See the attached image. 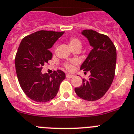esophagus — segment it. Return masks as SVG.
<instances>
[{"label": "esophagus", "instance_id": "obj_1", "mask_svg": "<svg viewBox=\"0 0 134 134\" xmlns=\"http://www.w3.org/2000/svg\"><path fill=\"white\" fill-rule=\"evenodd\" d=\"M66 77H67V78H71V77H74V75H71V74H66Z\"/></svg>", "mask_w": 134, "mask_h": 134}]
</instances>
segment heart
<instances>
[{
    "label": "heart",
    "instance_id": "obj_1",
    "mask_svg": "<svg viewBox=\"0 0 134 134\" xmlns=\"http://www.w3.org/2000/svg\"><path fill=\"white\" fill-rule=\"evenodd\" d=\"M69 46H70L71 48L73 47H75L76 46H81V43L80 42V40H78L76 38H71L69 40ZM75 63V61H73V62L70 63H66L64 64V67L68 71H71L73 69V65Z\"/></svg>",
    "mask_w": 134,
    "mask_h": 134
}]
</instances>
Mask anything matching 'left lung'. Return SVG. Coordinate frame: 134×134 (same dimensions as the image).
Listing matches in <instances>:
<instances>
[{
  "label": "left lung",
  "instance_id": "left-lung-1",
  "mask_svg": "<svg viewBox=\"0 0 134 134\" xmlns=\"http://www.w3.org/2000/svg\"><path fill=\"white\" fill-rule=\"evenodd\" d=\"M92 49L80 69L90 71L88 80H83L81 86L75 88L76 94L88 101L100 99L106 94L113 81L115 73L117 52L110 38L92 30L81 32Z\"/></svg>",
  "mask_w": 134,
  "mask_h": 134
}]
</instances>
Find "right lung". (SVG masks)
Segmentation results:
<instances>
[{"label": "right lung", "instance_id": "right-lung-1", "mask_svg": "<svg viewBox=\"0 0 134 134\" xmlns=\"http://www.w3.org/2000/svg\"><path fill=\"white\" fill-rule=\"evenodd\" d=\"M64 32L40 30L22 39L15 59L16 73L23 91L30 99L46 102L57 94L61 81L65 79L63 71L51 75L43 74L42 66L53 57L49 51Z\"/></svg>", "mask_w": 134, "mask_h": 134}]
</instances>
